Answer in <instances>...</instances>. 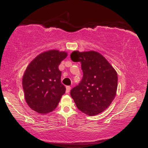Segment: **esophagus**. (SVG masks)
I'll list each match as a JSON object with an SVG mask.
<instances>
[{
  "instance_id": "obj_1",
  "label": "esophagus",
  "mask_w": 148,
  "mask_h": 148,
  "mask_svg": "<svg viewBox=\"0 0 148 148\" xmlns=\"http://www.w3.org/2000/svg\"><path fill=\"white\" fill-rule=\"evenodd\" d=\"M70 90H71L70 86H66V93H67V94H68V93L69 92V91H70Z\"/></svg>"
}]
</instances>
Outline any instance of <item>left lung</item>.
<instances>
[{"label":"left lung","instance_id":"obj_1","mask_svg":"<svg viewBox=\"0 0 148 148\" xmlns=\"http://www.w3.org/2000/svg\"><path fill=\"white\" fill-rule=\"evenodd\" d=\"M70 56L74 62H81L84 72L81 82L71 90V97L81 112L90 116L99 114L111 105L116 95V71L95 51H74Z\"/></svg>","mask_w":148,"mask_h":148}]
</instances>
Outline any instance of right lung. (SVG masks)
<instances>
[{
  "mask_svg": "<svg viewBox=\"0 0 148 148\" xmlns=\"http://www.w3.org/2000/svg\"><path fill=\"white\" fill-rule=\"evenodd\" d=\"M67 53L49 50L39 54L26 67L22 79L27 104L33 111L45 114L56 108L66 88L61 84L59 64Z\"/></svg>",
  "mask_w": 148,
  "mask_h": 148,
  "instance_id": "right-lung-1",
  "label": "right lung"
}]
</instances>
